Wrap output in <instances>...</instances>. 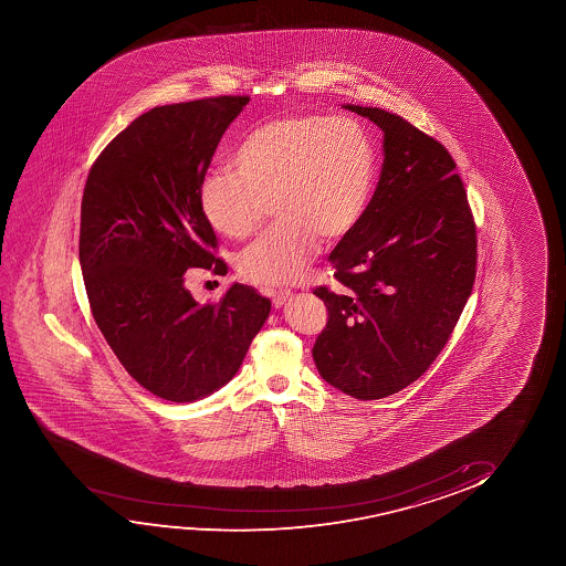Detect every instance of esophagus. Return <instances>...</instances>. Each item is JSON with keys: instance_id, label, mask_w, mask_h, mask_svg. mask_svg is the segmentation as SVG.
Returning <instances> with one entry per match:
<instances>
[{"instance_id": "1", "label": "esophagus", "mask_w": 566, "mask_h": 566, "mask_svg": "<svg viewBox=\"0 0 566 566\" xmlns=\"http://www.w3.org/2000/svg\"><path fill=\"white\" fill-rule=\"evenodd\" d=\"M290 295H292L290 294V290H280V292H274V294H272V305H274V307H282V305L290 300Z\"/></svg>"}]
</instances>
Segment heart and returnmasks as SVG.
Returning <instances> with one entry per match:
<instances>
[{"instance_id":"obj_1","label":"heart","mask_w":566,"mask_h":566,"mask_svg":"<svg viewBox=\"0 0 566 566\" xmlns=\"http://www.w3.org/2000/svg\"><path fill=\"white\" fill-rule=\"evenodd\" d=\"M235 171H210L199 209L226 240H248L272 207L279 224L249 245L241 276L259 286L302 279L321 249L356 228L371 201L377 155L364 125L318 114L274 117L256 125L233 150Z\"/></svg>"}]
</instances>
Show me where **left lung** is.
Returning <instances> with one entry per match:
<instances>
[{"mask_svg": "<svg viewBox=\"0 0 566 566\" xmlns=\"http://www.w3.org/2000/svg\"><path fill=\"white\" fill-rule=\"evenodd\" d=\"M382 129V170L361 222L331 253L338 292L313 346L321 377L357 400L418 380L441 354L472 294L475 222L457 164L403 117L346 104Z\"/></svg>", "mask_w": 566, "mask_h": 566, "instance_id": "obj_1", "label": "left lung"}]
</instances>
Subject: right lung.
Masks as SVG:
<instances>
[{"label": "right lung", "instance_id": "add662e5", "mask_svg": "<svg viewBox=\"0 0 566 566\" xmlns=\"http://www.w3.org/2000/svg\"><path fill=\"white\" fill-rule=\"evenodd\" d=\"M249 96L156 106L102 150L81 202L78 261L94 321L125 371L170 402L224 387L271 313L255 287L233 284L197 303L189 269L226 274L199 186Z\"/></svg>", "mask_w": 566, "mask_h": 566}]
</instances>
